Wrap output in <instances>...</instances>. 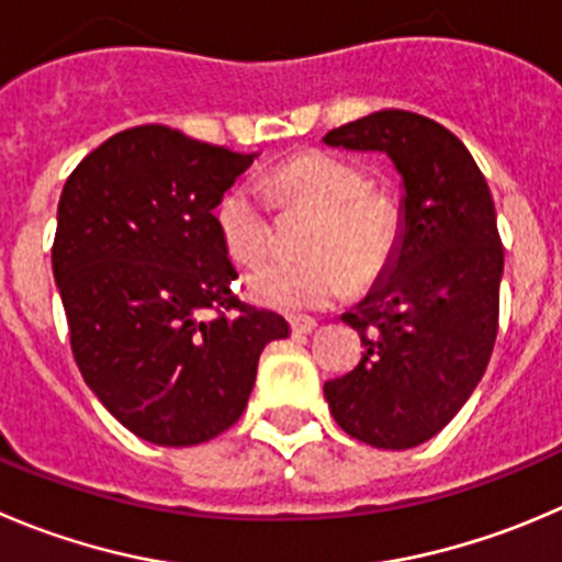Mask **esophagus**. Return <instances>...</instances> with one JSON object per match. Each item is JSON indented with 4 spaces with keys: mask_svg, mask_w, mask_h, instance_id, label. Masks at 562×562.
<instances>
[{
    "mask_svg": "<svg viewBox=\"0 0 562 562\" xmlns=\"http://www.w3.org/2000/svg\"><path fill=\"white\" fill-rule=\"evenodd\" d=\"M290 328L295 330V334H312V330L317 328V319L306 317V314H295V317H290Z\"/></svg>",
    "mask_w": 562,
    "mask_h": 562,
    "instance_id": "obj_1",
    "label": "esophagus"
}]
</instances>
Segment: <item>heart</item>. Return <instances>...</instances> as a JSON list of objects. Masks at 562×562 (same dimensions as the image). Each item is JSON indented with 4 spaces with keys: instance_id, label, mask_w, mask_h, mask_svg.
<instances>
[{
    "instance_id": "b5f03b06",
    "label": "heart",
    "mask_w": 562,
    "mask_h": 562,
    "mask_svg": "<svg viewBox=\"0 0 562 562\" xmlns=\"http://www.w3.org/2000/svg\"><path fill=\"white\" fill-rule=\"evenodd\" d=\"M278 210H312L303 259H270L248 276L256 303L306 312L334 303L350 284H370L386 270L400 243L397 198L370 184L364 168L328 151H303L267 179ZM270 201L248 181L228 187L215 204V228L237 265H254L272 239Z\"/></svg>"
}]
</instances>
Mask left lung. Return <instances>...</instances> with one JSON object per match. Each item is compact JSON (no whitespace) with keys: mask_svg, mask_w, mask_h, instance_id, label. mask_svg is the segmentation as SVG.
Segmentation results:
<instances>
[{"mask_svg":"<svg viewBox=\"0 0 562 562\" xmlns=\"http://www.w3.org/2000/svg\"><path fill=\"white\" fill-rule=\"evenodd\" d=\"M323 140L386 151L405 184L392 270L341 314L364 352L325 383V400L347 436L411 450L461 411L494 350L505 265L494 198L467 146L416 112H372Z\"/></svg>","mask_w":562,"mask_h":562,"instance_id":"8db88e82","label":"left lung"}]
</instances>
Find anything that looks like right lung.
Segmentation results:
<instances>
[{"label":"right lung","mask_w":562,"mask_h":562,"mask_svg":"<svg viewBox=\"0 0 562 562\" xmlns=\"http://www.w3.org/2000/svg\"><path fill=\"white\" fill-rule=\"evenodd\" d=\"M254 154L170 126L117 132L74 168L52 270L74 361L126 430L192 447L243 416L281 314L239 301L215 204Z\"/></svg>","instance_id":"1"}]
</instances>
